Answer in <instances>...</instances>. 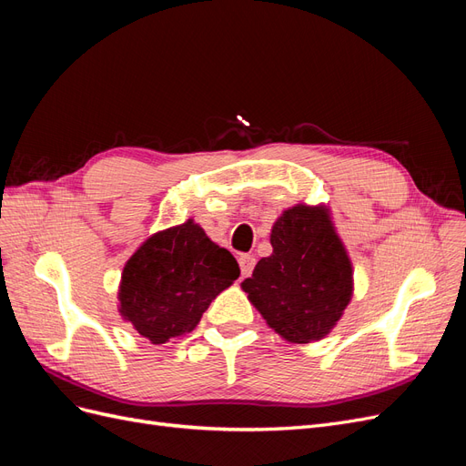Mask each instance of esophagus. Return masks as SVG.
Returning a JSON list of instances; mask_svg holds the SVG:
<instances>
[{
  "label": "esophagus",
  "instance_id": "1",
  "mask_svg": "<svg viewBox=\"0 0 466 466\" xmlns=\"http://www.w3.org/2000/svg\"><path fill=\"white\" fill-rule=\"evenodd\" d=\"M255 264H257L255 257H250V255H241V257H238V266H241V274H243L245 278L250 276V272H252V268H255Z\"/></svg>",
  "mask_w": 466,
  "mask_h": 466
}]
</instances>
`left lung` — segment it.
Returning a JSON list of instances; mask_svg holds the SVG:
<instances>
[{"mask_svg":"<svg viewBox=\"0 0 466 466\" xmlns=\"http://www.w3.org/2000/svg\"><path fill=\"white\" fill-rule=\"evenodd\" d=\"M272 255L241 288L268 327L289 344L322 340L354 295V266L327 204H295L270 231Z\"/></svg>","mask_w":466,"mask_h":466,"instance_id":"1","label":"left lung"}]
</instances>
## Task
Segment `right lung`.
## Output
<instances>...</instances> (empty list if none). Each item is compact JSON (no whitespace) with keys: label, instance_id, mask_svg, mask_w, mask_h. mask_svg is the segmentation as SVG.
<instances>
[{"label":"right lung","instance_id":"right-lung-1","mask_svg":"<svg viewBox=\"0 0 466 466\" xmlns=\"http://www.w3.org/2000/svg\"><path fill=\"white\" fill-rule=\"evenodd\" d=\"M241 270L194 219L153 233L124 264L118 313L151 344L192 332Z\"/></svg>","mask_w":466,"mask_h":466}]
</instances>
